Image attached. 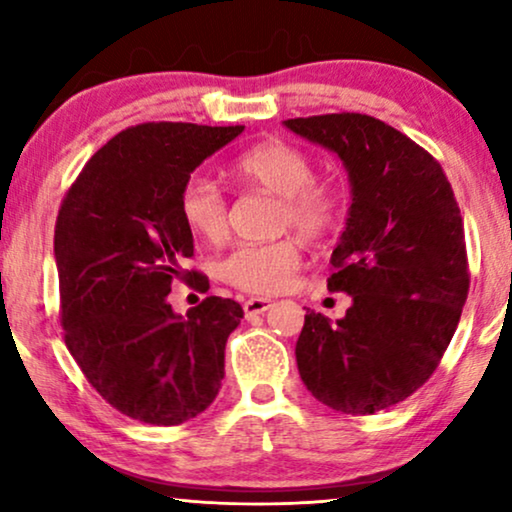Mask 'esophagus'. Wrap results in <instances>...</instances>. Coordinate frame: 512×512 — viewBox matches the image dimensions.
<instances>
[{
	"instance_id": "34e87169",
	"label": "esophagus",
	"mask_w": 512,
	"mask_h": 512,
	"mask_svg": "<svg viewBox=\"0 0 512 512\" xmlns=\"http://www.w3.org/2000/svg\"><path fill=\"white\" fill-rule=\"evenodd\" d=\"M244 314H247V319L256 317V314H263L265 310H270L272 307V300L270 298H249L244 300Z\"/></svg>"
}]
</instances>
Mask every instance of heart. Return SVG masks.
I'll use <instances>...</instances> for the list:
<instances>
[{
  "instance_id": "b5f03b06",
  "label": "heart",
  "mask_w": 512,
  "mask_h": 512,
  "mask_svg": "<svg viewBox=\"0 0 512 512\" xmlns=\"http://www.w3.org/2000/svg\"><path fill=\"white\" fill-rule=\"evenodd\" d=\"M235 172L251 186L279 195V230H296L305 240L333 233L345 212V193L331 179L317 177L310 153L289 142H265L235 160ZM179 214L191 233L221 242L228 233V198L207 174H191L179 191ZM293 237L275 242H244L216 263V275L235 289L268 296L291 284L300 268Z\"/></svg>"
}]
</instances>
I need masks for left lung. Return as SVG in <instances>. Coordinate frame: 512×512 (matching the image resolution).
Wrapping results in <instances>:
<instances>
[{"label":"left lung","mask_w":512,"mask_h":512,"mask_svg":"<svg viewBox=\"0 0 512 512\" xmlns=\"http://www.w3.org/2000/svg\"><path fill=\"white\" fill-rule=\"evenodd\" d=\"M284 125L338 153L352 181L328 277L352 307L335 324L307 310L300 377L328 408L375 415L429 380L457 331L471 284L459 205L438 160L380 118L342 111Z\"/></svg>","instance_id":"1"}]
</instances>
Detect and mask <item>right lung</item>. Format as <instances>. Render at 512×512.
<instances>
[{
	"label": "right lung",
	"mask_w": 512,
	"mask_h": 512,
	"mask_svg": "<svg viewBox=\"0 0 512 512\" xmlns=\"http://www.w3.org/2000/svg\"><path fill=\"white\" fill-rule=\"evenodd\" d=\"M244 125L139 123L118 132L62 200L55 221L60 324L65 345L93 389L121 415L174 426L219 394L226 340L244 317L240 303L207 296L172 312V282L207 291L184 270L193 235L179 191L207 156Z\"/></svg>",
	"instance_id": "add662e5"
}]
</instances>
